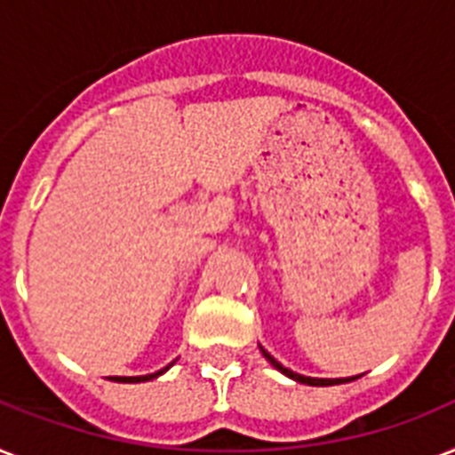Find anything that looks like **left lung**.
<instances>
[{"label":"left lung","mask_w":455,"mask_h":455,"mask_svg":"<svg viewBox=\"0 0 455 455\" xmlns=\"http://www.w3.org/2000/svg\"><path fill=\"white\" fill-rule=\"evenodd\" d=\"M259 349H262L264 359L269 361L271 366L276 368V371H281L283 375H288L291 380L302 382V385H309V387H331V385H342V382H349L356 378V375H354V378H309V375H299V373H295V371H291V368H285L283 363H278V361L274 359V356H271V354L267 352L262 345H259Z\"/></svg>","instance_id":"8db88e82"}]
</instances>
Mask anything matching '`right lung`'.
<instances>
[{"label":"right lung","instance_id":"right-lung-1","mask_svg":"<svg viewBox=\"0 0 455 455\" xmlns=\"http://www.w3.org/2000/svg\"><path fill=\"white\" fill-rule=\"evenodd\" d=\"M172 363H174V361H172ZM172 363H170V366H172ZM170 366L160 368V371H157V373L134 375V378H123V375H113V378H110V380H113V382H148V380H153V378H157V375L167 373V371H170Z\"/></svg>","mask_w":455,"mask_h":455}]
</instances>
